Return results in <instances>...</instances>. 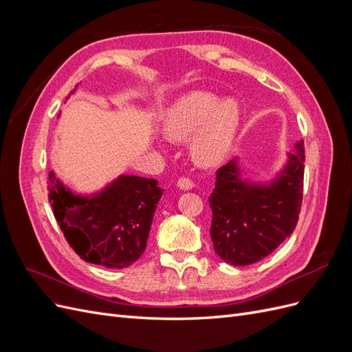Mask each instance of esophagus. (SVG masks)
<instances>
[{"mask_svg": "<svg viewBox=\"0 0 352 352\" xmlns=\"http://www.w3.org/2000/svg\"><path fill=\"white\" fill-rule=\"evenodd\" d=\"M177 188L182 189V190H189V189L194 188V184H192V180L188 179V177H180L177 180Z\"/></svg>", "mask_w": 352, "mask_h": 352, "instance_id": "esophagus-1", "label": "esophagus"}]
</instances>
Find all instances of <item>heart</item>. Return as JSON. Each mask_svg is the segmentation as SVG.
<instances>
[{
	"mask_svg": "<svg viewBox=\"0 0 352 352\" xmlns=\"http://www.w3.org/2000/svg\"><path fill=\"white\" fill-rule=\"evenodd\" d=\"M241 105L235 98L219 100L214 94L194 91L170 105L163 117L164 133L176 141L190 142V151L201 166H216L225 160L239 129Z\"/></svg>",
	"mask_w": 352,
	"mask_h": 352,
	"instance_id": "heart-1",
	"label": "heart"
}]
</instances>
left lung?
<instances>
[{
	"instance_id": "left-lung-1",
	"label": "left lung",
	"mask_w": 352,
	"mask_h": 352,
	"mask_svg": "<svg viewBox=\"0 0 352 352\" xmlns=\"http://www.w3.org/2000/svg\"><path fill=\"white\" fill-rule=\"evenodd\" d=\"M304 162V142L298 141L269 182L245 179L238 157L217 170L208 197L212 211L210 235L223 261L254 264L292 235L302 204Z\"/></svg>"
}]
</instances>
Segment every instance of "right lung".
Listing matches in <instances>:
<instances>
[{"instance_id": "1", "label": "right lung", "mask_w": 352, "mask_h": 352, "mask_svg": "<svg viewBox=\"0 0 352 352\" xmlns=\"http://www.w3.org/2000/svg\"><path fill=\"white\" fill-rule=\"evenodd\" d=\"M48 184L56 220L82 260L124 269L144 254L164 190L155 179L120 175L97 192L83 195L63 184L54 172H50Z\"/></svg>"}]
</instances>
